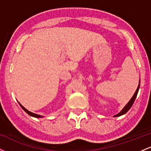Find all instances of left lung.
Instances as JSON below:
<instances>
[{"label":"left lung","mask_w":151,"mask_h":151,"mask_svg":"<svg viewBox=\"0 0 151 151\" xmlns=\"http://www.w3.org/2000/svg\"><path fill=\"white\" fill-rule=\"evenodd\" d=\"M140 83H141V79H140V80H139V84H138V88H137L136 91H135L134 94H133V96H132V98H131V99H130V101L128 102L127 104H126L125 106H124V108H123L122 110H121L119 114H117L116 115L114 116V117H118V116H120L124 115V114H125L126 113H127L128 111H129V109L131 108V106H132V105L133 104V103H134L135 99H136V96H137V94H138V90H139V88H140Z\"/></svg>","instance_id":"1"}]
</instances>
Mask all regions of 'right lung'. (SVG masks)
Wrapping results in <instances>:
<instances>
[{
	"label": "right lung",
	"mask_w": 151,
	"mask_h": 151,
	"mask_svg": "<svg viewBox=\"0 0 151 151\" xmlns=\"http://www.w3.org/2000/svg\"><path fill=\"white\" fill-rule=\"evenodd\" d=\"M19 103V102H18ZM19 104H20V106H21V108L23 109L24 111H25L26 112V113H27V114H28V115H30V116H32V117H35V118H42V117H44V116H41V115H39V114H34V113H32V112H31V111H28L27 110V109H26L25 107L24 106H22L20 104V103H19Z\"/></svg>",
	"instance_id": "obj_1"
}]
</instances>
